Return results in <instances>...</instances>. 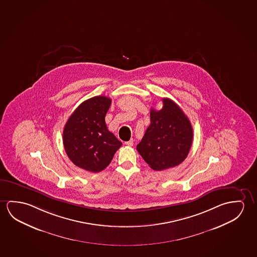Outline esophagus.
<instances>
[{
	"label": "esophagus",
	"mask_w": 257,
	"mask_h": 257,
	"mask_svg": "<svg viewBox=\"0 0 257 257\" xmlns=\"http://www.w3.org/2000/svg\"><path fill=\"white\" fill-rule=\"evenodd\" d=\"M133 144H134V141H133V139H131L130 141H126L125 142V145L127 146V147H132L133 146Z\"/></svg>",
	"instance_id": "obj_1"
}]
</instances>
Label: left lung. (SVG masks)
<instances>
[{"instance_id": "left-lung-1", "label": "left lung", "mask_w": 257, "mask_h": 257, "mask_svg": "<svg viewBox=\"0 0 257 257\" xmlns=\"http://www.w3.org/2000/svg\"><path fill=\"white\" fill-rule=\"evenodd\" d=\"M160 110L152 108L151 123L137 150L155 171L175 167L187 158L192 141L193 128L179 106L169 98H163Z\"/></svg>"}]
</instances>
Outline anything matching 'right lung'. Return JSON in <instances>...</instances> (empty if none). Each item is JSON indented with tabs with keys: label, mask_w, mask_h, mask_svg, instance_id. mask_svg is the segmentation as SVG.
<instances>
[{
	"label": "right lung",
	"mask_w": 257,
	"mask_h": 257,
	"mask_svg": "<svg viewBox=\"0 0 257 257\" xmlns=\"http://www.w3.org/2000/svg\"><path fill=\"white\" fill-rule=\"evenodd\" d=\"M111 100L94 96L82 102L70 115L63 131V146L72 163L83 170H104L122 143L108 131L105 115Z\"/></svg>",
	"instance_id": "1"
}]
</instances>
